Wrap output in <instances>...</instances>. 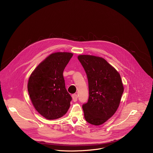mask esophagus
<instances>
[{
  "label": "esophagus",
  "mask_w": 153,
  "mask_h": 153,
  "mask_svg": "<svg viewBox=\"0 0 153 153\" xmlns=\"http://www.w3.org/2000/svg\"><path fill=\"white\" fill-rule=\"evenodd\" d=\"M72 99L74 102H76L77 101V100H78V95L77 94H72Z\"/></svg>",
  "instance_id": "1"
}]
</instances>
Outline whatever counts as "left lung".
<instances>
[{"label":"left lung","mask_w":153,"mask_h":153,"mask_svg":"<svg viewBox=\"0 0 153 153\" xmlns=\"http://www.w3.org/2000/svg\"><path fill=\"white\" fill-rule=\"evenodd\" d=\"M88 82L89 98L82 105L85 120L99 126L110 118L120 103L124 87L119 73L103 58L79 55Z\"/></svg>","instance_id":"obj_1"}]
</instances>
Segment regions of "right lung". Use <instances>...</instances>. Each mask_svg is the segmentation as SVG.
<instances>
[{
  "label": "right lung",
  "mask_w": 153,
  "mask_h": 153,
  "mask_svg": "<svg viewBox=\"0 0 153 153\" xmlns=\"http://www.w3.org/2000/svg\"><path fill=\"white\" fill-rule=\"evenodd\" d=\"M73 54L56 52L42 62L29 77L27 90L37 111L48 120L65 115L72 97L65 88L63 72Z\"/></svg>",
  "instance_id": "add662e5"
}]
</instances>
